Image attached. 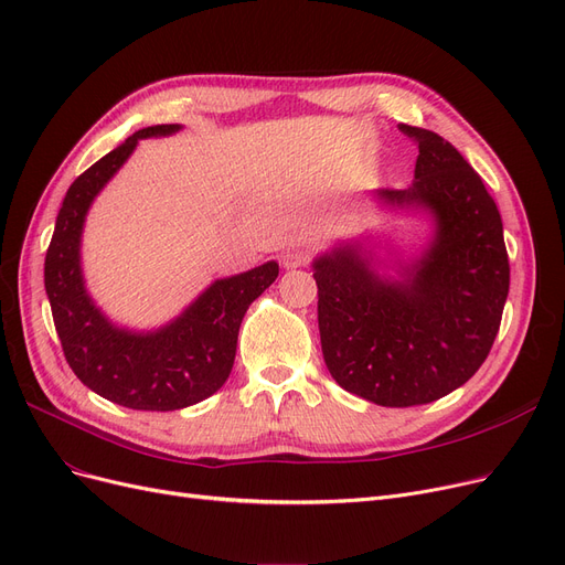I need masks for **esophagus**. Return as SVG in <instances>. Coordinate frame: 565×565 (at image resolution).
<instances>
[{"mask_svg":"<svg viewBox=\"0 0 565 565\" xmlns=\"http://www.w3.org/2000/svg\"><path fill=\"white\" fill-rule=\"evenodd\" d=\"M308 253H303V250H287L282 257H280V264H282V268H299V266H306L308 264Z\"/></svg>","mask_w":565,"mask_h":565,"instance_id":"1","label":"esophagus"}]
</instances>
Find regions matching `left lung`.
<instances>
[{
	"instance_id": "obj_1",
	"label": "left lung",
	"mask_w": 565,
	"mask_h": 565,
	"mask_svg": "<svg viewBox=\"0 0 565 565\" xmlns=\"http://www.w3.org/2000/svg\"><path fill=\"white\" fill-rule=\"evenodd\" d=\"M401 131L419 146L413 185L371 199L426 217L422 247L405 255L366 232L312 259L324 364L345 392L385 408L438 401L476 375L510 289L503 222L482 178L438 134Z\"/></svg>"
}]
</instances>
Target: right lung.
<instances>
[{"label":"right lung","mask_w":565,"mask_h":565,"mask_svg":"<svg viewBox=\"0 0 565 565\" xmlns=\"http://www.w3.org/2000/svg\"><path fill=\"white\" fill-rule=\"evenodd\" d=\"M183 125L139 129L104 154L66 190L43 266L55 329L72 371L85 387L131 411H180L227 382L245 310L278 278V262L213 280L173 320L157 329L113 322L83 276L85 217L99 192L141 139L173 137Z\"/></svg>","instance_id":"1"}]
</instances>
